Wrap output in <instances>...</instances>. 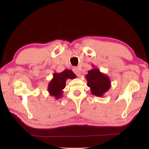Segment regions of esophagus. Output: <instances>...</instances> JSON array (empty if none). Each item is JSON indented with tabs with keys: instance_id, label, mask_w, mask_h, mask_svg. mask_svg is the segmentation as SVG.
<instances>
[{
	"instance_id": "1",
	"label": "esophagus",
	"mask_w": 149,
	"mask_h": 149,
	"mask_svg": "<svg viewBox=\"0 0 149 149\" xmlns=\"http://www.w3.org/2000/svg\"><path fill=\"white\" fill-rule=\"evenodd\" d=\"M73 70H74L75 74L77 75V76L80 77V75H81V70H80L79 68V67L74 68V69H73Z\"/></svg>"
}]
</instances>
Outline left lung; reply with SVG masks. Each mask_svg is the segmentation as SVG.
Returning a JSON list of instances; mask_svg holds the SVG:
<instances>
[{
  "label": "left lung",
  "mask_w": 149,
  "mask_h": 149,
  "mask_svg": "<svg viewBox=\"0 0 149 149\" xmlns=\"http://www.w3.org/2000/svg\"><path fill=\"white\" fill-rule=\"evenodd\" d=\"M94 67V65H92ZM88 86L90 88L91 93L93 95L103 97L111 88V81L108 75L100 71V69L93 68L88 70L86 75Z\"/></svg>",
  "instance_id": "obj_1"
}]
</instances>
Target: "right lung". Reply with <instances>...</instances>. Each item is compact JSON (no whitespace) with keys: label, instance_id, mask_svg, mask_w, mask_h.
Returning a JSON list of instances; mask_svg holds the SVG:
<instances>
[{"label":"right lung","instance_id":"add662e5","mask_svg":"<svg viewBox=\"0 0 149 149\" xmlns=\"http://www.w3.org/2000/svg\"><path fill=\"white\" fill-rule=\"evenodd\" d=\"M77 76L70 70L66 69L61 73H54L53 78L48 84L49 95L54 97L56 100L59 99L63 96V91L66 86V81L68 79H74Z\"/></svg>","mask_w":149,"mask_h":149}]
</instances>
